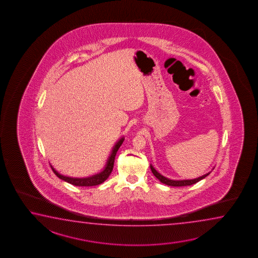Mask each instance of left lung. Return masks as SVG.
<instances>
[{"mask_svg":"<svg viewBox=\"0 0 258 258\" xmlns=\"http://www.w3.org/2000/svg\"><path fill=\"white\" fill-rule=\"evenodd\" d=\"M150 168H151V171L154 176L157 177V179L159 181L162 182L163 184H166L167 186H173V187H182V186H190L192 184H195L197 182L201 181L203 178L207 177L208 175L211 173V172H208L207 174L203 175L202 177H197V178H193V179H181V180H174V179H170V178H167V177H164L163 175H161L160 173L155 169V167H153L152 165H150ZM213 169V168H212Z\"/></svg>","mask_w":258,"mask_h":258,"instance_id":"left-lung-1","label":"left lung"}]
</instances>
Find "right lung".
I'll return each instance as SVG.
<instances>
[{
  "label": "right lung",
  "mask_w": 258,
  "mask_h": 258,
  "mask_svg": "<svg viewBox=\"0 0 258 258\" xmlns=\"http://www.w3.org/2000/svg\"><path fill=\"white\" fill-rule=\"evenodd\" d=\"M124 141V137H122L115 143V145L111 149V155L107 159L105 167L101 172L97 173L95 175H92L91 177H72L64 176L60 174L59 172L56 171V169L51 165V168L53 172L56 175V177H59L62 180L68 182L70 184H72L74 186H79V187H91V186H97L101 184L102 182L105 181L109 176L111 175L112 168H113V163H114V158L116 156L117 151L119 147H121L122 142Z\"/></svg>",
  "instance_id": "right-lung-1"
}]
</instances>
